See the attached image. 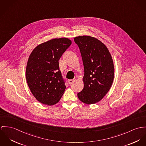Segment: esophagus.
Listing matches in <instances>:
<instances>
[{"label": "esophagus", "instance_id": "34e87169", "mask_svg": "<svg viewBox=\"0 0 146 146\" xmlns=\"http://www.w3.org/2000/svg\"><path fill=\"white\" fill-rule=\"evenodd\" d=\"M75 81V79H73V80H68V83H69V84H72L74 81Z\"/></svg>", "mask_w": 146, "mask_h": 146}]
</instances>
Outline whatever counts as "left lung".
<instances>
[{"mask_svg":"<svg viewBox=\"0 0 146 146\" xmlns=\"http://www.w3.org/2000/svg\"><path fill=\"white\" fill-rule=\"evenodd\" d=\"M78 46L84 66V87L77 95L83 103L94 104L103 98L112 85L114 66L107 47L99 40L89 36H78Z\"/></svg>","mask_w":146,"mask_h":146,"instance_id":"obj_1","label":"left lung"}]
</instances>
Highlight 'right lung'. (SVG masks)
<instances>
[{"mask_svg":"<svg viewBox=\"0 0 146 146\" xmlns=\"http://www.w3.org/2000/svg\"><path fill=\"white\" fill-rule=\"evenodd\" d=\"M72 44L68 38H54L38 45L31 53L26 77L33 96L41 103L53 105L59 101L66 86L59 60Z\"/></svg>","mask_w":146,"mask_h":146,"instance_id":"1","label":"right lung"}]
</instances>
